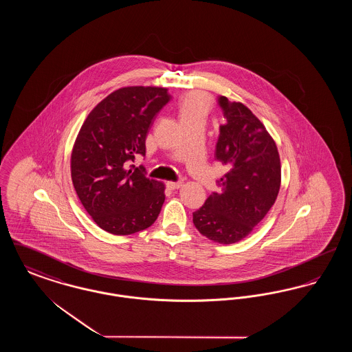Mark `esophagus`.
<instances>
[{
    "label": "esophagus",
    "mask_w": 352,
    "mask_h": 352,
    "mask_svg": "<svg viewBox=\"0 0 352 352\" xmlns=\"http://www.w3.org/2000/svg\"><path fill=\"white\" fill-rule=\"evenodd\" d=\"M166 186H168L170 190H178V188H181L184 186V182H168Z\"/></svg>",
    "instance_id": "esophagus-1"
}]
</instances>
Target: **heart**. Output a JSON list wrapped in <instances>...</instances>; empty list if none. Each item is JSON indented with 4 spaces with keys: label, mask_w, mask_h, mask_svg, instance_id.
I'll return each instance as SVG.
<instances>
[{
    "label": "heart",
    "mask_w": 352,
    "mask_h": 352,
    "mask_svg": "<svg viewBox=\"0 0 352 352\" xmlns=\"http://www.w3.org/2000/svg\"><path fill=\"white\" fill-rule=\"evenodd\" d=\"M212 109V100L211 98L199 91L188 92L178 104V111L181 120L184 118H204Z\"/></svg>",
    "instance_id": "1"
}]
</instances>
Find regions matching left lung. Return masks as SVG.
<instances>
[{
  "label": "left lung",
  "mask_w": 352,
  "mask_h": 352,
  "mask_svg": "<svg viewBox=\"0 0 352 352\" xmlns=\"http://www.w3.org/2000/svg\"><path fill=\"white\" fill-rule=\"evenodd\" d=\"M227 124L220 126L217 160L228 168L223 192L211 194L192 214L197 230L219 244L251 234L274 204L281 187L277 145L264 124L243 102L219 98Z\"/></svg>",
  "instance_id": "8db88e82"
}]
</instances>
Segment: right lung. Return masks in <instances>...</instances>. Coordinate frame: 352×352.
I'll return each mask as SVG.
<instances>
[{"instance_id":"add662e5","label":"right lung","mask_w":352,"mask_h":352,"mask_svg":"<svg viewBox=\"0 0 352 352\" xmlns=\"http://www.w3.org/2000/svg\"><path fill=\"white\" fill-rule=\"evenodd\" d=\"M168 88L131 85L109 94L89 112L71 151V178L85 211L101 230L131 234L146 230L165 201V184L129 168L145 155V140Z\"/></svg>"}]
</instances>
